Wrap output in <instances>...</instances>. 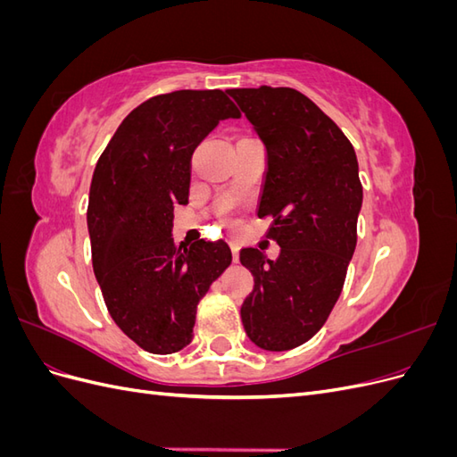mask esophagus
<instances>
[{"instance_id":"34e87169","label":"esophagus","mask_w":457,"mask_h":457,"mask_svg":"<svg viewBox=\"0 0 457 457\" xmlns=\"http://www.w3.org/2000/svg\"><path fill=\"white\" fill-rule=\"evenodd\" d=\"M230 250H232V259H234V262H238V252H240L238 242H230Z\"/></svg>"}]
</instances>
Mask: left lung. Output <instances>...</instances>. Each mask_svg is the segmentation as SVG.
<instances>
[{"instance_id":"8db88e82","label":"left lung","mask_w":457,"mask_h":457,"mask_svg":"<svg viewBox=\"0 0 457 457\" xmlns=\"http://www.w3.org/2000/svg\"><path fill=\"white\" fill-rule=\"evenodd\" d=\"M265 145L267 170L257 215H272L276 261L244 247L253 274L242 303L247 337L265 351H287L324 326L341 295L356 247L362 207L354 148L309 96L289 87L227 91Z\"/></svg>"}]
</instances>
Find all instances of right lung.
Instances as JSON below:
<instances>
[{"label": "right lung", "instance_id": "obj_1", "mask_svg": "<svg viewBox=\"0 0 457 457\" xmlns=\"http://www.w3.org/2000/svg\"><path fill=\"white\" fill-rule=\"evenodd\" d=\"M228 118L240 112L219 89L152 96L120 123L95 165V278L116 326L152 354L187 347L200 299L232 261L225 240L171 238L173 207L188 204L192 152Z\"/></svg>", "mask_w": 457, "mask_h": 457}]
</instances>
